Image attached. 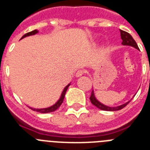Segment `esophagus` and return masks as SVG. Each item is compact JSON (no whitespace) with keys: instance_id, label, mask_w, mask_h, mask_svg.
Wrapping results in <instances>:
<instances>
[{"instance_id":"1","label":"esophagus","mask_w":150,"mask_h":150,"mask_svg":"<svg viewBox=\"0 0 150 150\" xmlns=\"http://www.w3.org/2000/svg\"><path fill=\"white\" fill-rule=\"evenodd\" d=\"M85 73H86V71H84V70H79V71H76V76H77V77H79V76H82V75H83V74H85Z\"/></svg>"}]
</instances>
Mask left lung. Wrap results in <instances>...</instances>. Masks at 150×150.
I'll use <instances>...</instances> for the list:
<instances>
[{
    "mask_svg": "<svg viewBox=\"0 0 150 150\" xmlns=\"http://www.w3.org/2000/svg\"><path fill=\"white\" fill-rule=\"evenodd\" d=\"M120 30V34H121V38L122 40V44L123 45H128V46H132L134 48L137 49L139 50L138 46H137V43L135 42L134 40L133 39V38L132 37V35L129 34V33L126 32V31H125V30ZM90 100H91V104L95 105V107H97L99 109L102 110H107V111H116V110H120L124 108L127 104L129 103L130 101L127 102L125 104H122L121 106H119V107H107V106L104 105V104H100V102L98 100H97L96 98L94 96V91H91V96H90Z\"/></svg>",
    "mask_w": 150,
    "mask_h": 150,
    "instance_id": "8db88e82",
    "label": "left lung"
}]
</instances>
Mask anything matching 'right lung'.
<instances>
[{
  "instance_id": "right-lung-1",
  "label": "right lung",
  "mask_w": 150,
  "mask_h": 150,
  "mask_svg": "<svg viewBox=\"0 0 150 150\" xmlns=\"http://www.w3.org/2000/svg\"><path fill=\"white\" fill-rule=\"evenodd\" d=\"M37 33H38V30H32V31L27 33V34H25V35H23V37H22L21 39H22V38H25V37H28V36L34 35V34H37ZM69 86H70V84L67 85V86L64 88V89L63 92H62V96H61L60 99H59V101L57 102L55 105L52 106V107H48V108H44V109H35V108H31V107H30V109L33 110H34V111H37V112H43V113H47V112H54V111H55L57 109H58V108H59V107H60L61 105H62V102H63V100H64V95H65L66 91H67V88H68Z\"/></svg>"
}]
</instances>
